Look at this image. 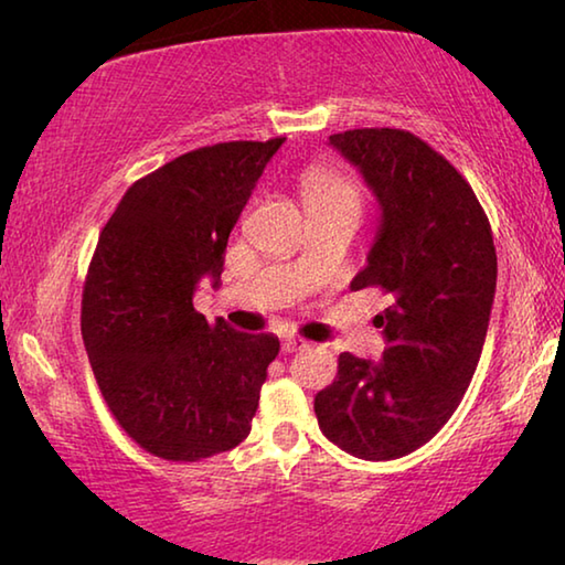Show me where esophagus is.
<instances>
[{"label": "esophagus", "instance_id": "1", "mask_svg": "<svg viewBox=\"0 0 565 565\" xmlns=\"http://www.w3.org/2000/svg\"><path fill=\"white\" fill-rule=\"evenodd\" d=\"M306 347H309V341H303V339H296V337H289V339H284V341H281V351H284V353L301 351V349H306Z\"/></svg>", "mask_w": 565, "mask_h": 565}]
</instances>
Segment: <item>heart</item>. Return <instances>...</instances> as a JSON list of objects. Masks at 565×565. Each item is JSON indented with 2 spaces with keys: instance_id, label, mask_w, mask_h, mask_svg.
<instances>
[{
  "instance_id": "1",
  "label": "heart",
  "mask_w": 565,
  "mask_h": 565,
  "mask_svg": "<svg viewBox=\"0 0 565 565\" xmlns=\"http://www.w3.org/2000/svg\"><path fill=\"white\" fill-rule=\"evenodd\" d=\"M306 212H361V191L349 177L331 167H309L301 174Z\"/></svg>"
}]
</instances>
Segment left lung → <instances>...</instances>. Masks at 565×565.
Wrapping results in <instances>:
<instances>
[{"label": "left lung", "mask_w": 565, "mask_h": 565, "mask_svg": "<svg viewBox=\"0 0 565 565\" xmlns=\"http://www.w3.org/2000/svg\"><path fill=\"white\" fill-rule=\"evenodd\" d=\"M329 141L381 206L369 264L351 289H379L394 303L374 319L384 359L341 353L313 411L341 451L391 461L431 441L471 384L495 294L493 234L461 171L416 134L349 129Z\"/></svg>", "instance_id": "obj_1"}]
</instances>
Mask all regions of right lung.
Instances as JSON below:
<instances>
[{"label":"right lung","instance_id":"add662e5","mask_svg":"<svg viewBox=\"0 0 565 565\" xmlns=\"http://www.w3.org/2000/svg\"><path fill=\"white\" fill-rule=\"evenodd\" d=\"M284 137L186 151L127 189L104 224L82 294V339L111 416L134 444L194 463L244 441L271 333H242L194 309L218 286L228 234Z\"/></svg>","mask_w":565,"mask_h":565}]
</instances>
